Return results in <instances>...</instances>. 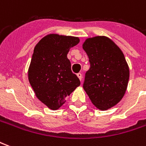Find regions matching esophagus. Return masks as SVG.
Segmentation results:
<instances>
[{
    "label": "esophagus",
    "mask_w": 146,
    "mask_h": 146,
    "mask_svg": "<svg viewBox=\"0 0 146 146\" xmlns=\"http://www.w3.org/2000/svg\"><path fill=\"white\" fill-rule=\"evenodd\" d=\"M77 77L79 78L80 80V81L82 80V74H81V73H77Z\"/></svg>",
    "instance_id": "1"
}]
</instances>
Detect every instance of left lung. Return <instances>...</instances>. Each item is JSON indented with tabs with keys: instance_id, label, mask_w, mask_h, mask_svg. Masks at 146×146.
<instances>
[{
	"instance_id": "left-lung-1",
	"label": "left lung",
	"mask_w": 146,
	"mask_h": 146,
	"mask_svg": "<svg viewBox=\"0 0 146 146\" xmlns=\"http://www.w3.org/2000/svg\"><path fill=\"white\" fill-rule=\"evenodd\" d=\"M83 49L91 65L83 88L96 108L107 110L125 94L130 76L128 65L120 48L107 36L86 39Z\"/></svg>"
}]
</instances>
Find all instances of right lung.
Segmentation results:
<instances>
[{
  "label": "right lung",
  "instance_id": "1",
  "mask_svg": "<svg viewBox=\"0 0 146 146\" xmlns=\"http://www.w3.org/2000/svg\"><path fill=\"white\" fill-rule=\"evenodd\" d=\"M79 42L76 36L51 33L44 36L34 48L28 79L36 98L51 110L59 109L80 84L67 58L70 48Z\"/></svg>",
  "mask_w": 146,
  "mask_h": 146
}]
</instances>
